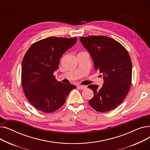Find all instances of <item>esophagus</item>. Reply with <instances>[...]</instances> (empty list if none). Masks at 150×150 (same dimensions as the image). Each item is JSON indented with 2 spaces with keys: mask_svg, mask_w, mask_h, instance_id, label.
<instances>
[{
  "mask_svg": "<svg viewBox=\"0 0 150 150\" xmlns=\"http://www.w3.org/2000/svg\"><path fill=\"white\" fill-rule=\"evenodd\" d=\"M78 88L79 89H85L86 88H87V86H83V85H78Z\"/></svg>",
  "mask_w": 150,
  "mask_h": 150,
  "instance_id": "1",
  "label": "esophagus"
}]
</instances>
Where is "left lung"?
<instances>
[{
  "mask_svg": "<svg viewBox=\"0 0 150 150\" xmlns=\"http://www.w3.org/2000/svg\"><path fill=\"white\" fill-rule=\"evenodd\" d=\"M80 39L90 53L95 70L103 76L101 88L89 86L94 94L89 103L98 112L111 111L123 101L130 88L132 63L129 53L119 42L107 36H90Z\"/></svg>",
  "mask_w": 150,
  "mask_h": 150,
  "instance_id": "obj_1",
  "label": "left lung"
}]
</instances>
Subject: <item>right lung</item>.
I'll return each instance as SVG.
<instances>
[{
    "mask_svg": "<svg viewBox=\"0 0 150 150\" xmlns=\"http://www.w3.org/2000/svg\"><path fill=\"white\" fill-rule=\"evenodd\" d=\"M76 41V38L49 37L33 44L26 52L22 64V85L27 100L39 111H57L76 88L75 85L58 82L53 73L62 55Z\"/></svg>",
    "mask_w": 150,
    "mask_h": 150,
    "instance_id": "right-lung-1",
    "label": "right lung"
}]
</instances>
